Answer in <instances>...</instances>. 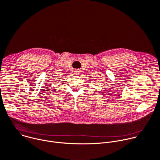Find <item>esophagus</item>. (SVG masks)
I'll use <instances>...</instances> for the list:
<instances>
[{"label": "esophagus", "mask_w": 160, "mask_h": 160, "mask_svg": "<svg viewBox=\"0 0 160 160\" xmlns=\"http://www.w3.org/2000/svg\"><path fill=\"white\" fill-rule=\"evenodd\" d=\"M75 75H79L80 73V71L79 70H75Z\"/></svg>", "instance_id": "34e87169"}]
</instances>
